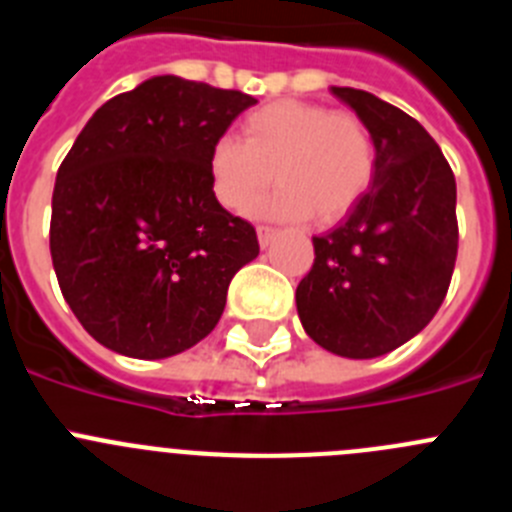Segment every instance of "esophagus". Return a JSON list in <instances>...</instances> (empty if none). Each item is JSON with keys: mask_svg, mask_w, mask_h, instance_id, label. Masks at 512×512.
Here are the masks:
<instances>
[{"mask_svg": "<svg viewBox=\"0 0 512 512\" xmlns=\"http://www.w3.org/2000/svg\"><path fill=\"white\" fill-rule=\"evenodd\" d=\"M276 231L274 228H269V225H259V246L261 248H269L271 241H274Z\"/></svg>", "mask_w": 512, "mask_h": 512, "instance_id": "34e87169", "label": "esophagus"}]
</instances>
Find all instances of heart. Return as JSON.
Masks as SVG:
<instances>
[{"label": "heart", "instance_id": "b5f03b06", "mask_svg": "<svg viewBox=\"0 0 512 512\" xmlns=\"http://www.w3.org/2000/svg\"><path fill=\"white\" fill-rule=\"evenodd\" d=\"M375 142L368 126L348 111L320 103L276 101L251 111L241 142L210 144L208 175L225 210L248 215L271 182L281 185L261 213L281 220L330 223L348 213L375 177Z\"/></svg>", "mask_w": 512, "mask_h": 512}]
</instances>
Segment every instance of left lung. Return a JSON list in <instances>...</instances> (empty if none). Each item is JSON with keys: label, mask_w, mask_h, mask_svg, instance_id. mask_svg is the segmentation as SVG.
<instances>
[{"label": "left lung", "mask_w": 512, "mask_h": 512, "mask_svg": "<svg viewBox=\"0 0 512 512\" xmlns=\"http://www.w3.org/2000/svg\"><path fill=\"white\" fill-rule=\"evenodd\" d=\"M375 142L370 190L332 231L314 236L297 287L304 332L340 358L401 348L442 307L457 259V185L429 131L383 98L330 88Z\"/></svg>", "instance_id": "left-lung-1"}]
</instances>
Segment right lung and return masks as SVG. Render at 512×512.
Here are the masks:
<instances>
[{
    "instance_id": "add662e5",
    "label": "right lung",
    "mask_w": 512,
    "mask_h": 512,
    "mask_svg": "<svg viewBox=\"0 0 512 512\" xmlns=\"http://www.w3.org/2000/svg\"><path fill=\"white\" fill-rule=\"evenodd\" d=\"M253 103L152 75L103 103L73 142L55 177L50 256L65 302L103 348L172 358L218 325L259 241L215 200L208 152Z\"/></svg>"
}]
</instances>
